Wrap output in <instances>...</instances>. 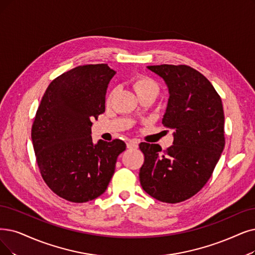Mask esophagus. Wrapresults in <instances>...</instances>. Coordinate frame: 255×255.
<instances>
[{
	"label": "esophagus",
	"instance_id": "1",
	"mask_svg": "<svg viewBox=\"0 0 255 255\" xmlns=\"http://www.w3.org/2000/svg\"><path fill=\"white\" fill-rule=\"evenodd\" d=\"M128 148H137L138 147V142L136 140H129L127 143Z\"/></svg>",
	"mask_w": 255,
	"mask_h": 255
}]
</instances>
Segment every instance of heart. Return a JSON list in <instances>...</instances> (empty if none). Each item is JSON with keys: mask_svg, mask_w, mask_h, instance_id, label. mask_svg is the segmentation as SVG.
Segmentation results:
<instances>
[{"mask_svg": "<svg viewBox=\"0 0 255 255\" xmlns=\"http://www.w3.org/2000/svg\"><path fill=\"white\" fill-rule=\"evenodd\" d=\"M130 83L138 96L142 94H152L156 96L159 92L158 84L154 79L145 75H137L131 78Z\"/></svg>", "mask_w": 255, "mask_h": 255, "instance_id": "b5f03b06", "label": "heart"}]
</instances>
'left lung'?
I'll return each instance as SVG.
<instances>
[{
    "label": "left lung",
    "instance_id": "left-lung-1",
    "mask_svg": "<svg viewBox=\"0 0 255 255\" xmlns=\"http://www.w3.org/2000/svg\"><path fill=\"white\" fill-rule=\"evenodd\" d=\"M168 88L162 124L174 129L166 150L142 142L139 179L143 190L161 202H183L199 192L211 177L225 146L222 99L210 81L186 65L148 66Z\"/></svg>",
    "mask_w": 255,
    "mask_h": 255
}]
</instances>
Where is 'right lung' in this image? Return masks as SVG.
Listing matches in <instances>:
<instances>
[{
  "label": "right lung",
  "mask_w": 255,
  "mask_h": 255,
  "mask_svg": "<svg viewBox=\"0 0 255 255\" xmlns=\"http://www.w3.org/2000/svg\"><path fill=\"white\" fill-rule=\"evenodd\" d=\"M115 71L107 64L78 66L51 81L36 111L31 138L46 184L73 203L94 200L114 175L122 140L93 143L91 127L106 109Z\"/></svg>",
  "instance_id": "right-lung-1"
}]
</instances>
